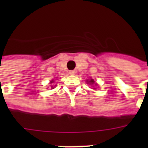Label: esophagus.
<instances>
[{"mask_svg":"<svg viewBox=\"0 0 148 148\" xmlns=\"http://www.w3.org/2000/svg\"><path fill=\"white\" fill-rule=\"evenodd\" d=\"M75 73H76V72H75V71H69V74H71V75H74V74H75Z\"/></svg>","mask_w":148,"mask_h":148,"instance_id":"obj_1","label":"esophagus"}]
</instances>
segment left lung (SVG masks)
Instances as JSON below:
<instances>
[{"instance_id":"8db88e82","label":"left lung","mask_w":148,"mask_h":148,"mask_svg":"<svg viewBox=\"0 0 148 148\" xmlns=\"http://www.w3.org/2000/svg\"><path fill=\"white\" fill-rule=\"evenodd\" d=\"M89 82H90V84H94L95 83V81H94V80H90V81H89Z\"/></svg>"}]
</instances>
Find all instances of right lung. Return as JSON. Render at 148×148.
<instances>
[{
  "label": "right lung",
  "mask_w": 148,
  "mask_h": 148,
  "mask_svg": "<svg viewBox=\"0 0 148 148\" xmlns=\"http://www.w3.org/2000/svg\"><path fill=\"white\" fill-rule=\"evenodd\" d=\"M51 83H52V82H51Z\"/></svg>",
  "instance_id": "obj_1"
}]
</instances>
